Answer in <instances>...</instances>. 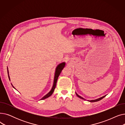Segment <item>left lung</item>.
Wrapping results in <instances>:
<instances>
[{
	"label": "left lung",
	"instance_id": "left-lung-1",
	"mask_svg": "<svg viewBox=\"0 0 125 125\" xmlns=\"http://www.w3.org/2000/svg\"><path fill=\"white\" fill-rule=\"evenodd\" d=\"M76 95H77V96L78 97H79V98H81V99H83V100H85V99H84V98H83V97H81L80 96H79V95H77L76 93ZM105 97V96H103V97H101V98H99V99H96V100H91V101H90V102H97V101H99V100H101L102 99H103V98L104 97Z\"/></svg>",
	"mask_w": 125,
	"mask_h": 125
}]
</instances>
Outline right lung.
Here are the masks:
<instances>
[{"label": "right lung", "mask_w": 125, "mask_h": 125, "mask_svg": "<svg viewBox=\"0 0 125 125\" xmlns=\"http://www.w3.org/2000/svg\"><path fill=\"white\" fill-rule=\"evenodd\" d=\"M65 63L64 62L63 63H62L60 64H59L58 66L57 67V68H56V72H55V77H54V84H53V86H52V90L50 91V92L49 93H48L47 95H45L44 97H43L42 99L41 100H43L44 99H46V98H48L49 97L51 96L52 94L54 92V91L56 88V83H57V80H58V78L59 76V75L61 73L62 70H63V68L65 66ZM8 75H9V78L10 79V77H9V71L8 70ZM13 87V86H12Z\"/></svg>", "instance_id": "add662e5"}]
</instances>
